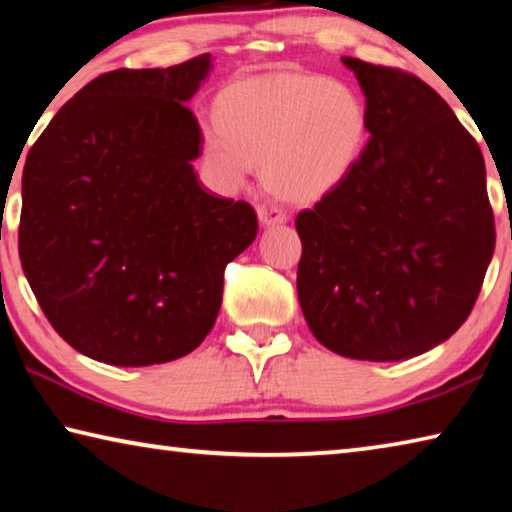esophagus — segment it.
Masks as SVG:
<instances>
[{
	"instance_id": "esophagus-1",
	"label": "esophagus",
	"mask_w": 512,
	"mask_h": 512,
	"mask_svg": "<svg viewBox=\"0 0 512 512\" xmlns=\"http://www.w3.org/2000/svg\"><path fill=\"white\" fill-rule=\"evenodd\" d=\"M257 219L264 228H271V225L287 223V214L282 210H275V207H257Z\"/></svg>"
}]
</instances>
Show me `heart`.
Instances as JSON below:
<instances>
[{
  "label": "heart",
  "instance_id": "heart-1",
  "mask_svg": "<svg viewBox=\"0 0 512 512\" xmlns=\"http://www.w3.org/2000/svg\"><path fill=\"white\" fill-rule=\"evenodd\" d=\"M203 131L207 169L223 187L262 167L268 192L309 205L341 189L368 140V110L348 83L309 72L235 79L216 92Z\"/></svg>",
  "mask_w": 512,
  "mask_h": 512
}]
</instances>
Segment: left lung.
<instances>
[{
	"mask_svg": "<svg viewBox=\"0 0 512 512\" xmlns=\"http://www.w3.org/2000/svg\"><path fill=\"white\" fill-rule=\"evenodd\" d=\"M370 140L350 178L296 216L298 298L341 357L402 361L461 327L495 253L479 144L440 94L404 69L345 56Z\"/></svg>",
	"mask_w": 512,
	"mask_h": 512,
	"instance_id": "left-lung-1",
	"label": "left lung"
}]
</instances>
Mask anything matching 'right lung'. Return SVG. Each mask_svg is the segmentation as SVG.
<instances>
[{
    "instance_id": "1",
    "label": "right lung",
    "mask_w": 512,
    "mask_h": 512,
    "mask_svg": "<svg viewBox=\"0 0 512 512\" xmlns=\"http://www.w3.org/2000/svg\"><path fill=\"white\" fill-rule=\"evenodd\" d=\"M210 58L97 76L24 162L22 271L51 327L94 361L137 368L196 350L225 266L257 235L253 207L207 192L192 167L203 133L187 101Z\"/></svg>"
}]
</instances>
